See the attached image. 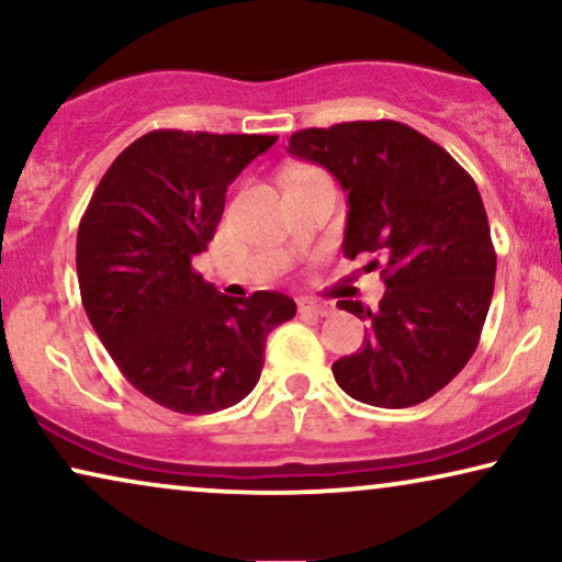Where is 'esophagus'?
<instances>
[{"mask_svg":"<svg viewBox=\"0 0 562 562\" xmlns=\"http://www.w3.org/2000/svg\"><path fill=\"white\" fill-rule=\"evenodd\" d=\"M299 312H302L304 317H329V314H333V304L314 302V299H299Z\"/></svg>","mask_w":562,"mask_h":562,"instance_id":"esophagus-1","label":"esophagus"}]
</instances>
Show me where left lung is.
<instances>
[{"mask_svg":"<svg viewBox=\"0 0 562 562\" xmlns=\"http://www.w3.org/2000/svg\"><path fill=\"white\" fill-rule=\"evenodd\" d=\"M291 156L327 168L348 194L342 252L373 256L386 294L366 319L363 348L333 363L358 402L404 409L463 371L494 296L496 252L479 187L448 150L394 120L299 130Z\"/></svg>","mask_w":562,"mask_h":562,"instance_id":"left-lung-1","label":"left lung"}]
</instances>
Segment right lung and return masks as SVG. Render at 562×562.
Here are the masks:
<instances>
[{"label":"right lung","mask_w":562,"mask_h":562,"mask_svg":"<svg viewBox=\"0 0 562 562\" xmlns=\"http://www.w3.org/2000/svg\"><path fill=\"white\" fill-rule=\"evenodd\" d=\"M276 135L153 130L114 158L76 235L91 327L122 375L179 414L227 409L256 389L266 337L294 299L220 294L191 268L225 212V194Z\"/></svg>","instance_id":"add662e5"}]
</instances>
